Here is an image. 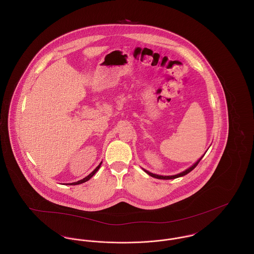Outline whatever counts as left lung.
Here are the masks:
<instances>
[{
	"instance_id": "1",
	"label": "left lung",
	"mask_w": 254,
	"mask_h": 254,
	"mask_svg": "<svg viewBox=\"0 0 254 254\" xmlns=\"http://www.w3.org/2000/svg\"><path fill=\"white\" fill-rule=\"evenodd\" d=\"M204 155V154H203ZM203 155L193 164V165H191L190 168H188L187 170H185V171H183L181 173H179V174H177V175H173V176H161V175H156V174H153V173H150V172H148V171H146L144 169V171H145V173H147L149 176H151V177H153V178H156V179H161V180H169V179H176V178H179V177H182V176H185V175H187L188 173H190L191 170H193L195 167H196V165L199 163V161L201 160V158L203 157Z\"/></svg>"
}]
</instances>
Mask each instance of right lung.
<instances>
[{"instance_id": "obj_1", "label": "right lung", "mask_w": 254, "mask_h": 254, "mask_svg": "<svg viewBox=\"0 0 254 254\" xmlns=\"http://www.w3.org/2000/svg\"><path fill=\"white\" fill-rule=\"evenodd\" d=\"M101 164H102V162L96 167V169L92 172V173H90L87 177H85L84 179H82V180H80V181L74 182V183H71V184H69V185H79V184H82V183H85V182L89 181L95 174H96V172L100 169V167H101Z\"/></svg>"}]
</instances>
